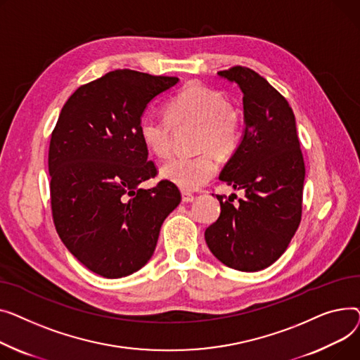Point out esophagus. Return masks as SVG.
Segmentation results:
<instances>
[{"mask_svg": "<svg viewBox=\"0 0 360 360\" xmlns=\"http://www.w3.org/2000/svg\"><path fill=\"white\" fill-rule=\"evenodd\" d=\"M181 199H183L184 203H190V202L195 200V196L192 193H188V192H183L181 193Z\"/></svg>", "mask_w": 360, "mask_h": 360, "instance_id": "esophagus-1", "label": "esophagus"}]
</instances>
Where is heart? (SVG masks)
I'll list each match as a JSON object with an SVG mask.
<instances>
[{"label": "heart", "mask_w": 360, "mask_h": 360, "mask_svg": "<svg viewBox=\"0 0 360 360\" xmlns=\"http://www.w3.org/2000/svg\"><path fill=\"white\" fill-rule=\"evenodd\" d=\"M165 120L143 119L139 136L153 155L165 158L173 150V130L196 126L192 158H173L162 164L164 180L192 192L206 184L217 172L215 157L229 158L241 142V117L225 96L200 84H188L165 105Z\"/></svg>", "instance_id": "1"}]
</instances>
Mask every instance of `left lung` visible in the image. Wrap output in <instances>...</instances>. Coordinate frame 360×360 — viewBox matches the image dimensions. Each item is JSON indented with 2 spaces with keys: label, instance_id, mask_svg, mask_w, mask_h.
Listing matches in <instances>:
<instances>
[{
  "label": "left lung",
  "instance_id": "obj_1",
  "mask_svg": "<svg viewBox=\"0 0 360 360\" xmlns=\"http://www.w3.org/2000/svg\"><path fill=\"white\" fill-rule=\"evenodd\" d=\"M244 97L245 131L219 179L243 188L244 199L217 195L221 215L205 231L212 255L240 271H257L288 248L302 217L305 164L288 100L247 67L219 71Z\"/></svg>",
  "mask_w": 360,
  "mask_h": 360
}]
</instances>
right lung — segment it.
Masks as SVG:
<instances>
[{"label":"right lung","instance_id":"right-lung-1","mask_svg":"<svg viewBox=\"0 0 360 360\" xmlns=\"http://www.w3.org/2000/svg\"><path fill=\"white\" fill-rule=\"evenodd\" d=\"M177 77L115 70L78 87L52 131L48 165L56 232L71 255L103 278L129 276L154 255L160 228L181 200L161 180L139 136L141 116Z\"/></svg>","mask_w":360,"mask_h":360}]
</instances>
